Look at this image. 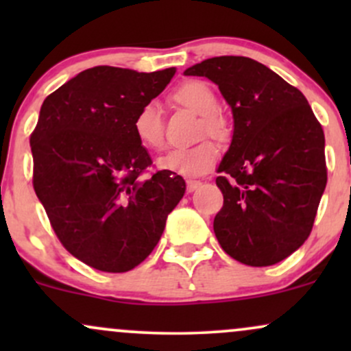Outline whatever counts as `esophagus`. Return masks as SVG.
Returning <instances> with one entry per match:
<instances>
[{
    "mask_svg": "<svg viewBox=\"0 0 351 351\" xmlns=\"http://www.w3.org/2000/svg\"><path fill=\"white\" fill-rule=\"evenodd\" d=\"M201 186V181L199 180H188L186 181V189L188 193H193L195 189H198Z\"/></svg>",
    "mask_w": 351,
    "mask_h": 351,
    "instance_id": "esophagus-1",
    "label": "esophagus"
}]
</instances>
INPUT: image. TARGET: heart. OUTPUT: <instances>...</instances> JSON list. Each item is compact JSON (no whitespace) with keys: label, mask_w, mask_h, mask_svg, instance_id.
Listing matches in <instances>:
<instances>
[{"label":"heart","mask_w":351,"mask_h":351,"mask_svg":"<svg viewBox=\"0 0 351 351\" xmlns=\"http://www.w3.org/2000/svg\"><path fill=\"white\" fill-rule=\"evenodd\" d=\"M171 99L181 107L195 112L199 117L198 136H209L224 143L231 136V125L228 119L217 112L219 100L215 90L203 80H186L171 92ZM134 134L143 147L158 150L163 145V120L156 104L147 102L136 110L134 119ZM217 148L215 143L203 140L189 148H176L158 160L162 170L178 173L183 176H199L215 167Z\"/></svg>","instance_id":"b5f03b06"}]
</instances>
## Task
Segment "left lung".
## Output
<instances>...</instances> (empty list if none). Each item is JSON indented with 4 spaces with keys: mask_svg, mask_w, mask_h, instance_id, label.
Here are the masks:
<instances>
[{
    "mask_svg": "<svg viewBox=\"0 0 351 351\" xmlns=\"http://www.w3.org/2000/svg\"><path fill=\"white\" fill-rule=\"evenodd\" d=\"M184 74L213 80L234 117L217 243L245 265L280 263L307 241L327 186L324 128L299 88L254 59L211 58Z\"/></svg>",
    "mask_w": 351,
    "mask_h": 351,
    "instance_id": "left-lung-1",
    "label": "left lung"
}]
</instances>
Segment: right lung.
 <instances>
[{
    "label": "right lung",
    "mask_w": 351,
    "mask_h": 351,
    "mask_svg": "<svg viewBox=\"0 0 351 351\" xmlns=\"http://www.w3.org/2000/svg\"><path fill=\"white\" fill-rule=\"evenodd\" d=\"M175 69L97 66L43 102L31 134L33 186L60 244L102 272H127L158 244L184 180L162 170L134 134V119Z\"/></svg>",
    "instance_id": "obj_1"
}]
</instances>
